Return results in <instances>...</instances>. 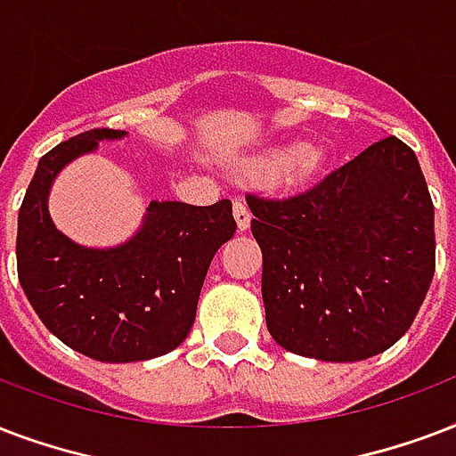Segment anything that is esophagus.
<instances>
[{
  "instance_id": "obj_1",
  "label": "esophagus",
  "mask_w": 456,
  "mask_h": 456,
  "mask_svg": "<svg viewBox=\"0 0 456 456\" xmlns=\"http://www.w3.org/2000/svg\"><path fill=\"white\" fill-rule=\"evenodd\" d=\"M232 216L238 221L240 231H247L249 224H252V214H249V209H247V204L242 202V200H235V202H232Z\"/></svg>"
}]
</instances>
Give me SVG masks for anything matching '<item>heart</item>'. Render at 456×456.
I'll return each mask as SVG.
<instances>
[{
	"mask_svg": "<svg viewBox=\"0 0 456 456\" xmlns=\"http://www.w3.org/2000/svg\"><path fill=\"white\" fill-rule=\"evenodd\" d=\"M326 159L328 154L321 144L290 142L283 147H271L259 157L249 159L245 171L256 173V175L278 173L285 188H305L319 175Z\"/></svg>",
	"mask_w": 456,
	"mask_h": 456,
	"instance_id": "b5f03b06",
	"label": "heart"
}]
</instances>
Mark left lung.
Returning a JSON list of instances; mask_svg holds the SVG:
<instances>
[{"instance_id":"left-lung-1","label":"left lung","mask_w":456,"mask_h":456,"mask_svg":"<svg viewBox=\"0 0 456 456\" xmlns=\"http://www.w3.org/2000/svg\"><path fill=\"white\" fill-rule=\"evenodd\" d=\"M264 254L271 338L321 362H362L407 333L436 271V211L419 159L383 137L288 200L247 195Z\"/></svg>"}]
</instances>
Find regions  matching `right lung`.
<instances>
[{
  "instance_id": "obj_1",
  "label": "right lung",
  "mask_w": 456,
  "mask_h": 456,
  "mask_svg": "<svg viewBox=\"0 0 456 456\" xmlns=\"http://www.w3.org/2000/svg\"><path fill=\"white\" fill-rule=\"evenodd\" d=\"M126 135L94 128L47 151L20 204L16 238L20 288L42 323L70 349L109 363L168 354L188 338L211 259L238 228L231 200H154L121 245L97 249L66 238L49 216L52 183L102 140Z\"/></svg>"
}]
</instances>
